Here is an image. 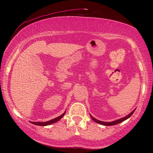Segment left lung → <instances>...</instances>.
<instances>
[{
	"mask_svg": "<svg viewBox=\"0 0 153 153\" xmlns=\"http://www.w3.org/2000/svg\"><path fill=\"white\" fill-rule=\"evenodd\" d=\"M135 111V109L133 111H131V113L129 114V115H128L127 116H126L125 117H123V118H120V119H119V120H115V121H114V122H102V121H100V120H97V119H95V118H94L92 115H91V118H92V119L94 120V122H95L96 123H99V124H101V125H105V126H111V125H117V124H118V123H121V122H123V121H125V120H126V119H128V118H130L132 115H133V114L134 113V111Z\"/></svg>",
	"mask_w": 153,
	"mask_h": 153,
	"instance_id": "8db88e82",
	"label": "left lung"
}]
</instances>
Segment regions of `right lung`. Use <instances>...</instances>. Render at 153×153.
I'll return each mask as SVG.
<instances>
[{
  "label": "right lung",
  "mask_w": 153,
  "mask_h": 153,
  "mask_svg": "<svg viewBox=\"0 0 153 153\" xmlns=\"http://www.w3.org/2000/svg\"><path fill=\"white\" fill-rule=\"evenodd\" d=\"M66 111L64 112V113L63 114H62L61 115L59 116L58 117L56 118H54L53 120H51L50 121H48L46 122H30L31 123H33L34 125H39V126H46V125H51V124H53V123H54L56 122H57L58 121H59V120L62 118V117L64 115V114H65Z\"/></svg>",
  "instance_id": "add662e5"
}]
</instances>
